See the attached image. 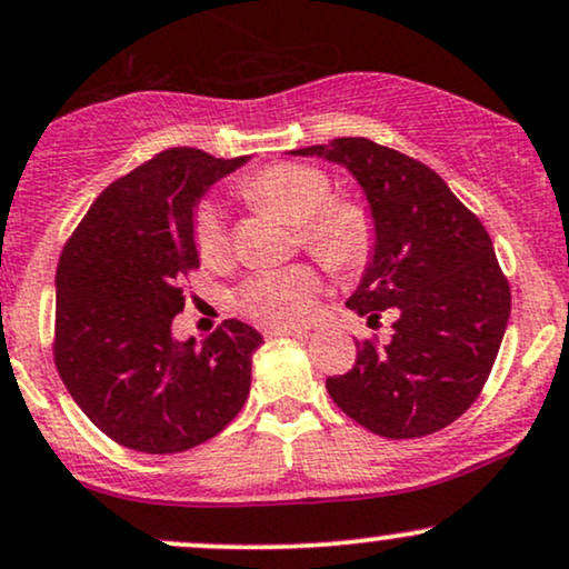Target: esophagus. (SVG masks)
<instances>
[{
  "label": "esophagus",
  "mask_w": 569,
  "mask_h": 569,
  "mask_svg": "<svg viewBox=\"0 0 569 569\" xmlns=\"http://www.w3.org/2000/svg\"><path fill=\"white\" fill-rule=\"evenodd\" d=\"M267 339H278V337H291V339H305L307 328H264Z\"/></svg>",
  "instance_id": "34e87169"
}]
</instances>
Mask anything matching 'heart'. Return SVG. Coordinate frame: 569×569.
Here are the masks:
<instances>
[{
  "instance_id": "heart-1",
  "label": "heart",
  "mask_w": 569,
  "mask_h": 569,
  "mask_svg": "<svg viewBox=\"0 0 569 569\" xmlns=\"http://www.w3.org/2000/svg\"><path fill=\"white\" fill-rule=\"evenodd\" d=\"M243 198L297 224V238L333 272H358L373 257L376 222L362 203L333 198V182L312 163L278 161L238 182ZM193 241L203 262L228 254V228L217 203H201L193 217ZM320 278L312 267L293 264L249 278L238 307L264 326H297L312 310Z\"/></svg>"
}]
</instances>
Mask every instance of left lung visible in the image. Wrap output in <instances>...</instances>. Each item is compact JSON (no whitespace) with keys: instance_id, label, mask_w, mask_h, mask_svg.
Segmentation results:
<instances>
[{"instance_id":"1","label":"left lung","mask_w":569,"mask_h":569,"mask_svg":"<svg viewBox=\"0 0 569 569\" xmlns=\"http://www.w3.org/2000/svg\"><path fill=\"white\" fill-rule=\"evenodd\" d=\"M341 163L366 193L376 246L347 307L392 339L358 341L352 371L328 395L368 432L410 440L440 432L482 392L511 312L509 280L488 230L427 163L366 137L291 150Z\"/></svg>"}]
</instances>
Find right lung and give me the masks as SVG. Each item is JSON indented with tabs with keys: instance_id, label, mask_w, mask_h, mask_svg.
I'll return each mask as SVG.
<instances>
[{
	"instance_id": "right-lung-1",
	"label": "right lung",
	"mask_w": 569,
	"mask_h": 569,
	"mask_svg": "<svg viewBox=\"0 0 569 569\" xmlns=\"http://www.w3.org/2000/svg\"><path fill=\"white\" fill-rule=\"evenodd\" d=\"M246 161L196 148L156 153L108 184L63 246L54 366L87 419L129 450L196 448L249 397L257 328L230 318L201 347L172 337L182 280L198 267V198Z\"/></svg>"
}]
</instances>
